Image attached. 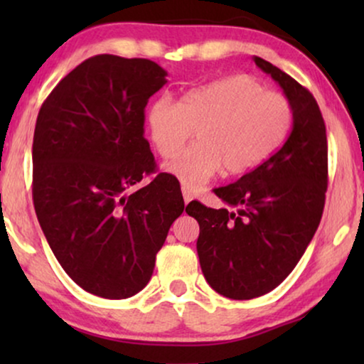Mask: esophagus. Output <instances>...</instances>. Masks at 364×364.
<instances>
[{
    "mask_svg": "<svg viewBox=\"0 0 364 364\" xmlns=\"http://www.w3.org/2000/svg\"><path fill=\"white\" fill-rule=\"evenodd\" d=\"M182 196H183V203H186V205H187V203L192 200V192L188 191V188L182 187Z\"/></svg>",
    "mask_w": 364,
    "mask_h": 364,
    "instance_id": "34e87169",
    "label": "esophagus"
}]
</instances>
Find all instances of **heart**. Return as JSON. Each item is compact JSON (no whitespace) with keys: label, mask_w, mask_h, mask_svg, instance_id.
<instances>
[{"label":"heart","mask_w":364,"mask_h":364,"mask_svg":"<svg viewBox=\"0 0 364 364\" xmlns=\"http://www.w3.org/2000/svg\"><path fill=\"white\" fill-rule=\"evenodd\" d=\"M293 107L258 79L237 74L149 104L146 127L157 154L173 157L194 129L197 141L166 166L183 187L197 188L218 173L237 176L262 164L290 131Z\"/></svg>","instance_id":"heart-1"}]
</instances>
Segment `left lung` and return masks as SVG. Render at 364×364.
<instances>
[{
    "label": "left lung",
    "instance_id": "1",
    "mask_svg": "<svg viewBox=\"0 0 364 364\" xmlns=\"http://www.w3.org/2000/svg\"><path fill=\"white\" fill-rule=\"evenodd\" d=\"M253 61L280 84L293 107L285 144L215 196L235 212L191 202L200 227L197 253L213 290L250 300L290 275L320 225L328 183V142L321 111L311 92L262 58Z\"/></svg>",
    "mask_w": 364,
    "mask_h": 364
}]
</instances>
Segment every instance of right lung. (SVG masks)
<instances>
[{
  "instance_id": "add662e5",
  "label": "right lung",
  "mask_w": 364,
  "mask_h": 364,
  "mask_svg": "<svg viewBox=\"0 0 364 364\" xmlns=\"http://www.w3.org/2000/svg\"><path fill=\"white\" fill-rule=\"evenodd\" d=\"M151 59L99 54L61 79L39 109L33 200L64 272L92 295L122 300L151 280L168 228L183 212L181 186L156 171L144 109L167 82Z\"/></svg>"
}]
</instances>
